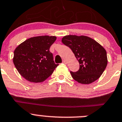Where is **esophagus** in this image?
I'll use <instances>...</instances> for the list:
<instances>
[{
    "label": "esophagus",
    "mask_w": 122,
    "mask_h": 122,
    "mask_svg": "<svg viewBox=\"0 0 122 122\" xmlns=\"http://www.w3.org/2000/svg\"><path fill=\"white\" fill-rule=\"evenodd\" d=\"M62 63H65V64H66V60L63 59V60H62Z\"/></svg>",
    "instance_id": "1"
}]
</instances>
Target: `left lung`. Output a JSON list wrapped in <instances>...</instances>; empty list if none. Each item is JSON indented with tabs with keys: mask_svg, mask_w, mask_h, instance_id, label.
I'll return each instance as SVG.
<instances>
[{
	"mask_svg": "<svg viewBox=\"0 0 122 122\" xmlns=\"http://www.w3.org/2000/svg\"><path fill=\"white\" fill-rule=\"evenodd\" d=\"M62 42L71 49L80 63L77 71L70 72L75 81L88 84L100 77L108 61L106 51L99 43L89 37L76 35L65 36Z\"/></svg>",
	"mask_w": 122,
	"mask_h": 122,
	"instance_id": "left-lung-1",
	"label": "left lung"
}]
</instances>
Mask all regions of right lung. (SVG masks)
I'll return each mask as SVG.
<instances>
[{
    "instance_id": "add662e5",
    "label": "right lung",
    "mask_w": 122,
    "mask_h": 122,
    "mask_svg": "<svg viewBox=\"0 0 122 122\" xmlns=\"http://www.w3.org/2000/svg\"><path fill=\"white\" fill-rule=\"evenodd\" d=\"M56 36H40L25 40L15 48L13 62L18 72L25 80L39 83L49 77L59 65L53 60L50 48Z\"/></svg>"
}]
</instances>
